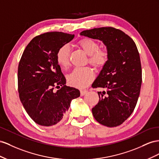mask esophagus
I'll list each match as a JSON object with an SVG mask.
<instances>
[{
	"label": "esophagus",
	"instance_id": "34e87169",
	"mask_svg": "<svg viewBox=\"0 0 159 159\" xmlns=\"http://www.w3.org/2000/svg\"><path fill=\"white\" fill-rule=\"evenodd\" d=\"M87 90H80V96H84L87 93Z\"/></svg>",
	"mask_w": 159,
	"mask_h": 159
}]
</instances>
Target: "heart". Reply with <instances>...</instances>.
Wrapping results in <instances>:
<instances>
[{"instance_id":"1","label":"heart","mask_w":159,"mask_h":159,"mask_svg":"<svg viewBox=\"0 0 159 159\" xmlns=\"http://www.w3.org/2000/svg\"><path fill=\"white\" fill-rule=\"evenodd\" d=\"M77 44L89 55V64L97 69H101L106 65L109 58V53L107 48H99V44L96 40L83 38L79 40ZM70 53V49L68 44L62 45L57 52V62L63 69H66L69 65ZM94 79V72L89 67L76 68L67 76L68 83L78 89L87 87Z\"/></svg>"}]
</instances>
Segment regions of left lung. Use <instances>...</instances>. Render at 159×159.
<instances>
[{
	"instance_id": "8db88e82",
	"label": "left lung",
	"mask_w": 159,
	"mask_h": 159,
	"mask_svg": "<svg viewBox=\"0 0 159 159\" xmlns=\"http://www.w3.org/2000/svg\"><path fill=\"white\" fill-rule=\"evenodd\" d=\"M80 35L104 43L109 53L106 65L92 84L102 88L93 115L100 124L108 127L119 126L134 110L142 83L140 55L134 40L122 30L107 26L86 30Z\"/></svg>"
}]
</instances>
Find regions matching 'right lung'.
I'll return each instance as SVG.
<instances>
[{
  "instance_id": "1",
  "label": "right lung",
  "mask_w": 159,
  "mask_h": 159,
  "mask_svg": "<svg viewBox=\"0 0 159 159\" xmlns=\"http://www.w3.org/2000/svg\"><path fill=\"white\" fill-rule=\"evenodd\" d=\"M74 37L48 32L32 39L22 53L18 66L19 97L26 112L39 125L59 123L72 100L80 96L78 89L65 85L66 79L56 59L58 49Z\"/></svg>"
}]
</instances>
